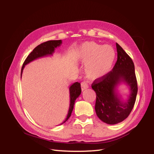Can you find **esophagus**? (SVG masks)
<instances>
[{"label": "esophagus", "instance_id": "1", "mask_svg": "<svg viewBox=\"0 0 154 154\" xmlns=\"http://www.w3.org/2000/svg\"><path fill=\"white\" fill-rule=\"evenodd\" d=\"M81 88L82 91H84L88 88V85H87V83L85 82H83L81 83Z\"/></svg>", "mask_w": 154, "mask_h": 154}]
</instances>
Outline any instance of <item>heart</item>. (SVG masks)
I'll use <instances>...</instances> for the list:
<instances>
[{
  "instance_id": "b5f03b06",
  "label": "heart",
  "mask_w": 154,
  "mask_h": 154,
  "mask_svg": "<svg viewBox=\"0 0 154 154\" xmlns=\"http://www.w3.org/2000/svg\"><path fill=\"white\" fill-rule=\"evenodd\" d=\"M78 57L85 66L87 76L92 78L104 76L111 69L115 58L114 51L109 45L102 46L93 42L83 44L78 52Z\"/></svg>"
}]
</instances>
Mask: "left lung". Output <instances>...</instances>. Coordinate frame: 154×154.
Segmentation results:
<instances>
[{
	"instance_id": "1",
	"label": "left lung",
	"mask_w": 154,
	"mask_h": 154,
	"mask_svg": "<svg viewBox=\"0 0 154 154\" xmlns=\"http://www.w3.org/2000/svg\"><path fill=\"white\" fill-rule=\"evenodd\" d=\"M116 48L118 60L112 71L96 79L91 85L96 94V115L102 122L109 125L118 124L128 117L134 106L137 93L132 60L118 43ZM122 82L129 87L130 94L125 101L117 92L118 85Z\"/></svg>"
}]
</instances>
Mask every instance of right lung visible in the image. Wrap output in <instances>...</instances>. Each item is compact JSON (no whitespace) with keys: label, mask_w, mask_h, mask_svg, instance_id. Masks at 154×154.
I'll use <instances>...</instances> for the list:
<instances>
[{"label":"right lung","mask_w":154,"mask_h":154,"mask_svg":"<svg viewBox=\"0 0 154 154\" xmlns=\"http://www.w3.org/2000/svg\"><path fill=\"white\" fill-rule=\"evenodd\" d=\"M62 44V40H49L41 44L38 46H36V47L32 50V52L27 56V58L26 59L24 63H23V66L21 69V75H20L21 77H22V74L23 72V70H24L25 66L27 64H28L29 63L33 61V60L38 58L48 57V56H52L54 53L55 49L57 48L58 47H60ZM81 92H82L81 85L80 83L78 82L73 83V84L69 87V94H70L69 109L67 117L64 119V121L62 124L66 123L67 121V119L70 118V116H71L73 108H74V103H75L76 100L79 97V96L80 95Z\"/></svg>","instance_id":"right-lung-1"}]
</instances>
